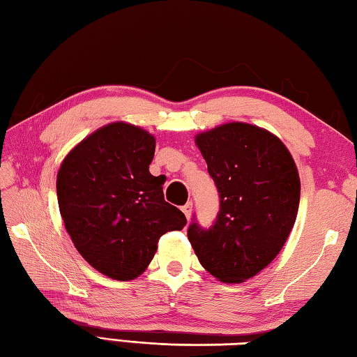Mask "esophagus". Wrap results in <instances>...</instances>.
Here are the masks:
<instances>
[{
	"mask_svg": "<svg viewBox=\"0 0 357 357\" xmlns=\"http://www.w3.org/2000/svg\"><path fill=\"white\" fill-rule=\"evenodd\" d=\"M181 211L185 213L186 219L190 220V218H191V213H192V204H191V202H188V204H185L183 206H181Z\"/></svg>",
	"mask_w": 357,
	"mask_h": 357,
	"instance_id": "obj_1",
	"label": "esophagus"
}]
</instances>
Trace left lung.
Here are the masks:
<instances>
[{
	"label": "left lung",
	"mask_w": 357,
	"mask_h": 357,
	"mask_svg": "<svg viewBox=\"0 0 357 357\" xmlns=\"http://www.w3.org/2000/svg\"><path fill=\"white\" fill-rule=\"evenodd\" d=\"M196 143L219 192L211 227L192 218L188 239L200 264L224 283H241L271 264L295 224L300 177L286 146L257 126L230 123Z\"/></svg>",
	"instance_id": "obj_1"
}]
</instances>
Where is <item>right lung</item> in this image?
Masks as SVG:
<instances>
[{
    "instance_id": "1",
    "label": "right lung",
    "mask_w": 357,
    "mask_h": 357,
    "mask_svg": "<svg viewBox=\"0 0 357 357\" xmlns=\"http://www.w3.org/2000/svg\"><path fill=\"white\" fill-rule=\"evenodd\" d=\"M153 153L155 138L146 130L113 123L74 147L57 174L60 214L74 247L113 280L137 278L158 239L186 225L149 172Z\"/></svg>"
}]
</instances>
